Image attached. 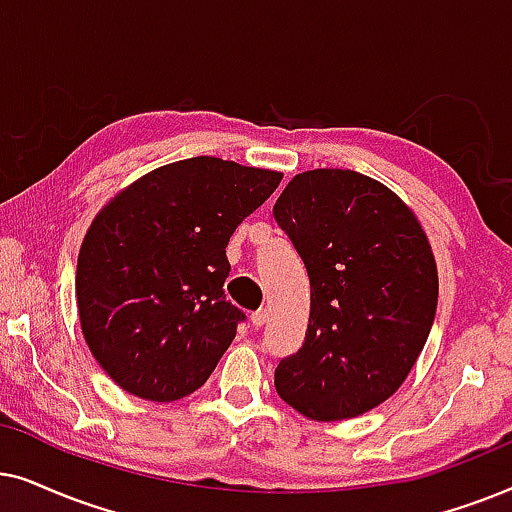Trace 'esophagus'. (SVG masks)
I'll use <instances>...</instances> for the list:
<instances>
[{"label": "esophagus", "mask_w": 512, "mask_h": 512, "mask_svg": "<svg viewBox=\"0 0 512 512\" xmlns=\"http://www.w3.org/2000/svg\"><path fill=\"white\" fill-rule=\"evenodd\" d=\"M267 320H269V311L267 309L255 311L250 316V323H252V327H255V330H260V327H264V323H267Z\"/></svg>", "instance_id": "obj_1"}]
</instances>
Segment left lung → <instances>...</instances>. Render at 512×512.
I'll list each match as a JSON object with an SVG mask.
<instances>
[{
  "label": "left lung",
  "mask_w": 512,
  "mask_h": 512,
  "mask_svg": "<svg viewBox=\"0 0 512 512\" xmlns=\"http://www.w3.org/2000/svg\"><path fill=\"white\" fill-rule=\"evenodd\" d=\"M274 217L311 283L304 344L278 363V395L313 421L374 410L407 379L438 309L424 229L391 189L339 168L292 177Z\"/></svg>",
  "instance_id": "left-lung-1"
}]
</instances>
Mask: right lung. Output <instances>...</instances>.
<instances>
[{
    "mask_svg": "<svg viewBox=\"0 0 512 512\" xmlns=\"http://www.w3.org/2000/svg\"><path fill=\"white\" fill-rule=\"evenodd\" d=\"M281 173L215 156L135 180L95 215L77 262L81 332L124 391L173 403L206 384L245 313L227 302V245Z\"/></svg>",
    "mask_w": 512,
    "mask_h": 512,
    "instance_id": "add662e5",
    "label": "right lung"
}]
</instances>
